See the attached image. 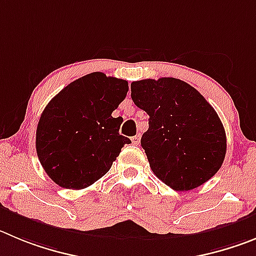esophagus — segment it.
I'll use <instances>...</instances> for the list:
<instances>
[{
    "label": "esophagus",
    "instance_id": "1",
    "mask_svg": "<svg viewBox=\"0 0 256 256\" xmlns=\"http://www.w3.org/2000/svg\"><path fill=\"white\" fill-rule=\"evenodd\" d=\"M131 142H132L134 145H139L140 144V136L135 135L134 138H131Z\"/></svg>",
    "mask_w": 256,
    "mask_h": 256
}]
</instances>
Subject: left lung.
<instances>
[{
	"label": "left lung",
	"instance_id": "obj_1",
	"mask_svg": "<svg viewBox=\"0 0 256 256\" xmlns=\"http://www.w3.org/2000/svg\"><path fill=\"white\" fill-rule=\"evenodd\" d=\"M131 98L149 114L142 146L162 182L184 192L218 172L226 155L225 128L196 88L176 78L136 80Z\"/></svg>",
	"mask_w": 256,
	"mask_h": 256
}]
</instances>
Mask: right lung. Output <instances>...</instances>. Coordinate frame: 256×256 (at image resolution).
<instances>
[{"label":"right lung","mask_w":256,"mask_h":256,"mask_svg":"<svg viewBox=\"0 0 256 256\" xmlns=\"http://www.w3.org/2000/svg\"><path fill=\"white\" fill-rule=\"evenodd\" d=\"M128 80L94 72L74 80L46 104L36 128V152L52 180L83 190L98 180L130 139L112 112L125 100Z\"/></svg>","instance_id":"1"}]
</instances>
